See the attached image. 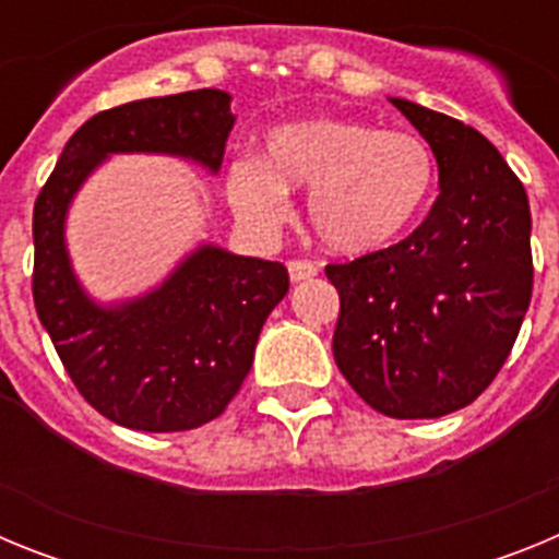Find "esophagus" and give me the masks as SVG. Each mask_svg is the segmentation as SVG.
I'll list each match as a JSON object with an SVG mask.
<instances>
[{"instance_id": "34e87169", "label": "esophagus", "mask_w": 559, "mask_h": 559, "mask_svg": "<svg viewBox=\"0 0 559 559\" xmlns=\"http://www.w3.org/2000/svg\"><path fill=\"white\" fill-rule=\"evenodd\" d=\"M316 274H319V265L310 263V260H290L288 263L290 283H305V280H313Z\"/></svg>"}]
</instances>
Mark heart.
I'll use <instances>...</instances> for the list:
<instances>
[{
	"label": "heart",
	"instance_id": "heart-1",
	"mask_svg": "<svg viewBox=\"0 0 559 559\" xmlns=\"http://www.w3.org/2000/svg\"><path fill=\"white\" fill-rule=\"evenodd\" d=\"M433 185L437 162L417 133L313 117L269 131L263 156H237L226 199L249 229L269 235L288 218V190L308 187L313 235L338 254H372L412 229Z\"/></svg>",
	"mask_w": 559,
	"mask_h": 559
}]
</instances>
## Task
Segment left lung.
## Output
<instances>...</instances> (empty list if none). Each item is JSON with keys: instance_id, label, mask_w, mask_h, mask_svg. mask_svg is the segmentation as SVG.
<instances>
[{"instance_id": "obj_1", "label": "left lung", "mask_w": 559, "mask_h": 559, "mask_svg": "<svg viewBox=\"0 0 559 559\" xmlns=\"http://www.w3.org/2000/svg\"><path fill=\"white\" fill-rule=\"evenodd\" d=\"M431 145L439 199L400 243L324 269L341 299L333 355L394 419L471 406L501 372L532 299L526 190L476 128L392 97Z\"/></svg>"}]
</instances>
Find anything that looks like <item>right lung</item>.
Returning <instances> with one entry per match:
<instances>
[{"label":"right lung","mask_w":559,"mask_h":559,"mask_svg":"<svg viewBox=\"0 0 559 559\" xmlns=\"http://www.w3.org/2000/svg\"><path fill=\"white\" fill-rule=\"evenodd\" d=\"M229 103L221 88H199L95 114L69 136L33 206L38 319L88 406L133 431H190L224 414L288 294V271L199 246L151 294L97 305L69 263V204L111 153H170L218 173L235 126Z\"/></svg>","instance_id":"1"}]
</instances>
